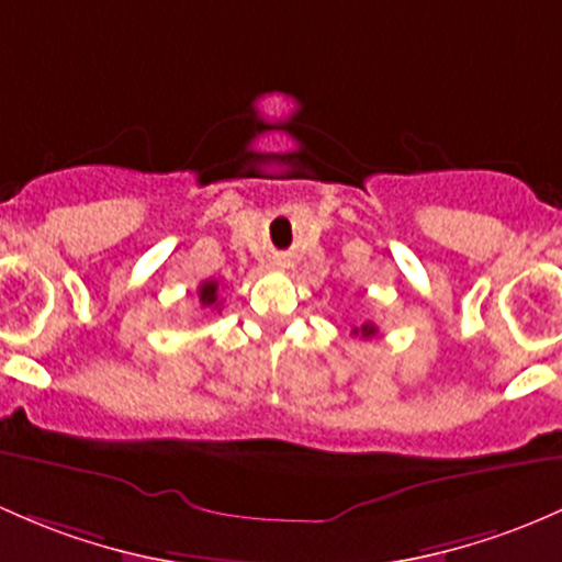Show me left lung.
<instances>
[{
	"label": "left lung",
	"mask_w": 562,
	"mask_h": 562,
	"mask_svg": "<svg viewBox=\"0 0 562 562\" xmlns=\"http://www.w3.org/2000/svg\"><path fill=\"white\" fill-rule=\"evenodd\" d=\"M352 334H360L363 339H371V336H376V326H374V323H363V326L352 330Z\"/></svg>",
	"instance_id": "1"
}]
</instances>
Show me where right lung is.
I'll use <instances>...</instances> for the list:
<instances>
[{
	"instance_id": "add662e5",
	"label": "right lung",
	"mask_w": 562,
	"mask_h": 562,
	"mask_svg": "<svg viewBox=\"0 0 562 562\" xmlns=\"http://www.w3.org/2000/svg\"><path fill=\"white\" fill-rule=\"evenodd\" d=\"M199 301H202L204 310H221V296H217L215 280H206L199 285Z\"/></svg>"
}]
</instances>
